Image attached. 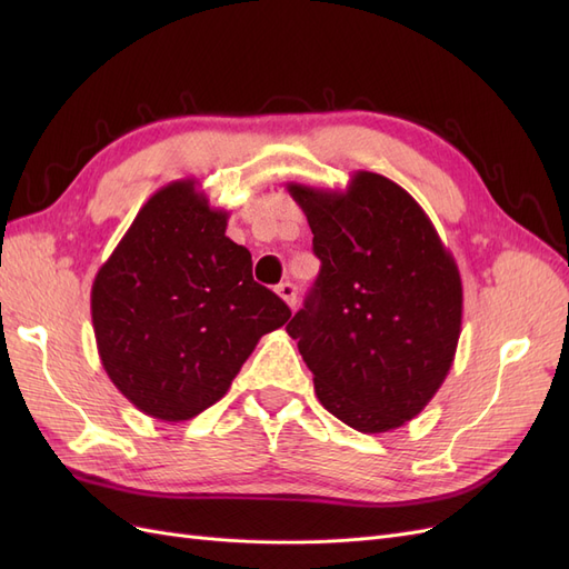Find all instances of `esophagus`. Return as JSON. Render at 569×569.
<instances>
[{
	"mask_svg": "<svg viewBox=\"0 0 569 569\" xmlns=\"http://www.w3.org/2000/svg\"><path fill=\"white\" fill-rule=\"evenodd\" d=\"M278 295L284 299V303H287L289 308L297 306V284H291V282L278 284Z\"/></svg>",
	"mask_w": 569,
	"mask_h": 569,
	"instance_id": "esophagus-1",
	"label": "esophagus"
}]
</instances>
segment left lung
Listing matches in <instances>:
<instances>
[{"label": "left lung", "mask_w": 569, "mask_h": 569, "mask_svg": "<svg viewBox=\"0 0 569 569\" xmlns=\"http://www.w3.org/2000/svg\"><path fill=\"white\" fill-rule=\"evenodd\" d=\"M287 189L322 263L287 332L335 418L366 435L389 432L432 401L453 366L458 266L422 206L385 176L358 170L343 192Z\"/></svg>", "instance_id": "obj_1"}]
</instances>
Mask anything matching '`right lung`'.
I'll return each instance as SVG.
<instances>
[{
  "label": "right lung",
  "instance_id": "obj_1",
  "mask_svg": "<svg viewBox=\"0 0 569 569\" xmlns=\"http://www.w3.org/2000/svg\"><path fill=\"white\" fill-rule=\"evenodd\" d=\"M197 180L161 187L92 284L101 366L144 416L192 420L228 393L258 339L291 311L251 274Z\"/></svg>",
  "mask_w": 569,
  "mask_h": 569
}]
</instances>
